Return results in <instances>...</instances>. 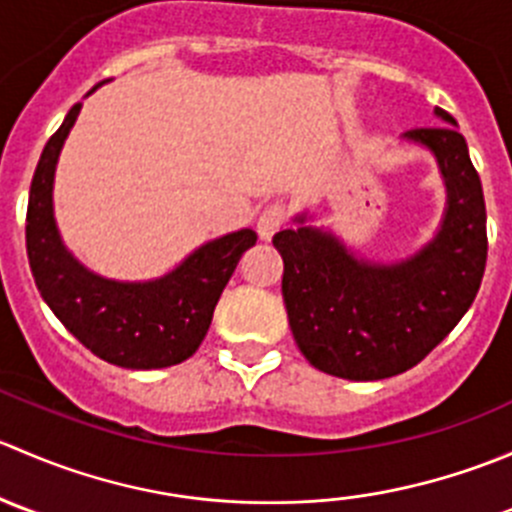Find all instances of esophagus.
<instances>
[{
    "instance_id": "1",
    "label": "esophagus",
    "mask_w": 512,
    "mask_h": 512,
    "mask_svg": "<svg viewBox=\"0 0 512 512\" xmlns=\"http://www.w3.org/2000/svg\"><path fill=\"white\" fill-rule=\"evenodd\" d=\"M282 223H285V208H282V205H270V208H265V213L257 220V235H260V240H272V235L280 230Z\"/></svg>"
}]
</instances>
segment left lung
Segmentation results:
<instances>
[{"label":"left lung","mask_w":512,"mask_h":512,"mask_svg":"<svg viewBox=\"0 0 512 512\" xmlns=\"http://www.w3.org/2000/svg\"><path fill=\"white\" fill-rule=\"evenodd\" d=\"M433 113L448 126L401 136L436 158L446 185L441 225L426 245L401 260H369L314 225L309 210L272 237L285 262L289 329L324 374L349 381L401 374L441 344L476 299L488 257L483 188L456 118L443 108Z\"/></svg>","instance_id":"8db88e82"}]
</instances>
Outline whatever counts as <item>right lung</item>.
<instances>
[{"mask_svg":"<svg viewBox=\"0 0 512 512\" xmlns=\"http://www.w3.org/2000/svg\"><path fill=\"white\" fill-rule=\"evenodd\" d=\"M79 113L74 103L49 138L29 190L27 255L36 287L59 322L108 364L141 371L180 364L198 352L227 280L257 235L245 227L203 242L156 280L123 282L89 270L64 245L54 218L56 163Z\"/></svg>","mask_w":512,"mask_h":512,"instance_id":"obj_1","label":"right lung"}]
</instances>
